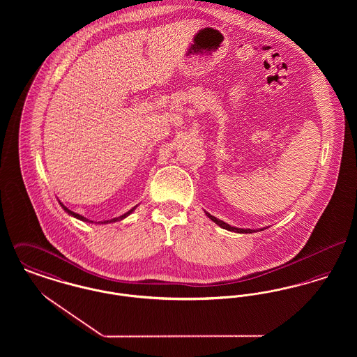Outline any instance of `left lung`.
<instances>
[{
	"label": "left lung",
	"mask_w": 357,
	"mask_h": 357,
	"mask_svg": "<svg viewBox=\"0 0 357 357\" xmlns=\"http://www.w3.org/2000/svg\"><path fill=\"white\" fill-rule=\"evenodd\" d=\"M206 215L211 220V221L215 222L218 226H221L222 229H226V230H230V231H236V233H253L255 230H250V229H238V227H233V226H230V225H227V223H225V222L221 221V220H218V218H215L214 215H211V214H208V213H206Z\"/></svg>",
	"instance_id": "8db88e82"
}]
</instances>
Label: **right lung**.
Returning <instances> with one entry per match:
<instances>
[{
  "label": "right lung",
  "instance_id": "1",
  "mask_svg": "<svg viewBox=\"0 0 357 357\" xmlns=\"http://www.w3.org/2000/svg\"><path fill=\"white\" fill-rule=\"evenodd\" d=\"M61 204V206H63V208H64V210H66V211H67V213H68V214H70V215H73V217H75V218H77V220H82V221H84V222H91L89 221V220H86V218H85V217H83V215H80V214H76V213H73V211H70V210H69V208H67V207H66V206H64V204ZM136 207H134V208H131V210H130V211H127V213H126V214H123V215H120V217H118V218H114V220H111V221H107L105 222V223H109V222H116V221H120V220H123V218H126V217H127V215H130V214H131V213H132V211H134V210H135Z\"/></svg>",
  "mask_w": 357,
  "mask_h": 357
}]
</instances>
